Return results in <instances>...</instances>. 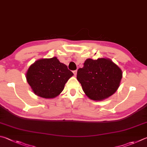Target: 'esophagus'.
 <instances>
[{
	"label": "esophagus",
	"mask_w": 147,
	"mask_h": 147,
	"mask_svg": "<svg viewBox=\"0 0 147 147\" xmlns=\"http://www.w3.org/2000/svg\"><path fill=\"white\" fill-rule=\"evenodd\" d=\"M77 72H78V71H77V70H74V71H73V73H74V76H75L77 75Z\"/></svg>",
	"instance_id": "34e87169"
}]
</instances>
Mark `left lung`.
I'll use <instances>...</instances> for the list:
<instances>
[{
	"label": "left lung",
	"mask_w": 147,
	"mask_h": 147,
	"mask_svg": "<svg viewBox=\"0 0 147 147\" xmlns=\"http://www.w3.org/2000/svg\"><path fill=\"white\" fill-rule=\"evenodd\" d=\"M122 75L121 69L109 59H87L78 70L77 79L90 99L101 101L117 91Z\"/></svg>",
	"instance_id": "left-lung-1"
}]
</instances>
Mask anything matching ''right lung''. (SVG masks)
<instances>
[{"label": "right lung", "instance_id": "right-lung-1", "mask_svg": "<svg viewBox=\"0 0 147 147\" xmlns=\"http://www.w3.org/2000/svg\"><path fill=\"white\" fill-rule=\"evenodd\" d=\"M73 75L66 65L54 57L35 61L28 68L26 77L35 94L51 99L61 93L66 83Z\"/></svg>", "mask_w": 147, "mask_h": 147}]
</instances>
